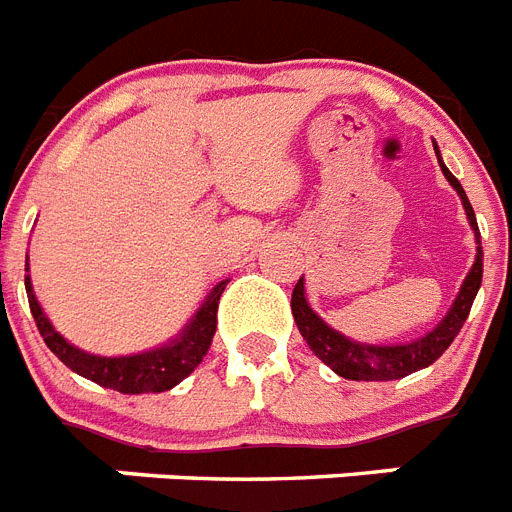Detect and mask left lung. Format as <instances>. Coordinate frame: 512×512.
I'll return each mask as SVG.
<instances>
[{
  "instance_id": "left-lung-1",
  "label": "left lung",
  "mask_w": 512,
  "mask_h": 512,
  "mask_svg": "<svg viewBox=\"0 0 512 512\" xmlns=\"http://www.w3.org/2000/svg\"><path fill=\"white\" fill-rule=\"evenodd\" d=\"M437 151V146H434ZM439 159V156H437ZM439 167L445 172V177L450 180L455 190H458L460 201H463V209H466V217L474 227L476 235V261L468 272L466 282L460 287L458 298H455L453 308L447 311V316L437 327L424 335L421 340L408 342V345H363V342H353L345 335L335 332L332 327L319 319V316L311 311V306L306 303V293H303V277L298 280V285L293 287V298H290V308H293L295 324L301 329L303 340L308 342V348L314 350L316 358H322L329 369L340 374L342 379H353V382H390V379H403L408 374L418 369H426L432 366L447 348L450 342L458 337V332L466 324L468 314H471V306H474V298L479 293L481 285V235L479 225H476V214L468 204L466 190L460 188L458 177L447 170L442 159H439Z\"/></svg>"
}]
</instances>
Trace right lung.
Returning <instances> with one entry per match:
<instances>
[{
  "mask_svg": "<svg viewBox=\"0 0 512 512\" xmlns=\"http://www.w3.org/2000/svg\"><path fill=\"white\" fill-rule=\"evenodd\" d=\"M227 282H219L198 308L196 316L190 319L183 335L172 340L164 348L149 350V353H138V356H122V358H101L83 353L75 345L59 335L52 322L46 319L41 306H38L36 295H33L31 277H25V293H28V306H31L33 322L38 332L44 337L46 348L52 350L59 361L65 363L67 369H73L80 377L91 379V382L117 390L122 395H141V392H164L172 390L177 382H183L190 371L196 369L198 363L204 361L206 350L211 345V337L217 332V308L222 290Z\"/></svg>",
  "mask_w": 512,
  "mask_h": 512,
  "instance_id": "right-lung-1",
  "label": "right lung"
}]
</instances>
